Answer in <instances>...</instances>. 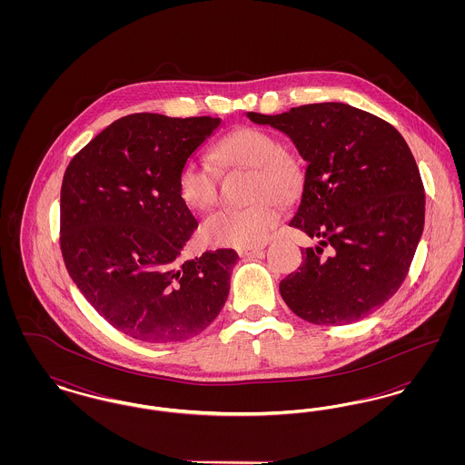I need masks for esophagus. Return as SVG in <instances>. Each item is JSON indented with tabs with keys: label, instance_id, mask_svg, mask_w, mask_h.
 Segmentation results:
<instances>
[{
	"label": "esophagus",
	"instance_id": "obj_1",
	"mask_svg": "<svg viewBox=\"0 0 465 465\" xmlns=\"http://www.w3.org/2000/svg\"><path fill=\"white\" fill-rule=\"evenodd\" d=\"M263 251V247H245V249H239L237 252H239V256H254V254H258V252H262Z\"/></svg>",
	"mask_w": 465,
	"mask_h": 465
}]
</instances>
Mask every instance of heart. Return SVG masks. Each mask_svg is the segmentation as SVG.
Wrapping results in <instances>:
<instances>
[{"label": "heart", "instance_id": "obj_1", "mask_svg": "<svg viewBox=\"0 0 465 465\" xmlns=\"http://www.w3.org/2000/svg\"><path fill=\"white\" fill-rule=\"evenodd\" d=\"M209 160L223 171H251L249 200L243 209L216 213L202 226L203 239L213 245L245 249L265 242L277 226L281 213L272 202L291 205L305 186L303 162L284 152L277 135L256 127H241L222 137L211 150ZM179 195L200 213L211 211L220 200L218 173L207 165L188 162L177 177Z\"/></svg>", "mask_w": 465, "mask_h": 465}]
</instances>
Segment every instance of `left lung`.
I'll return each instance as SVG.
<instances>
[{
  "label": "left lung",
  "mask_w": 465,
  "mask_h": 465,
  "mask_svg": "<svg viewBox=\"0 0 465 465\" xmlns=\"http://www.w3.org/2000/svg\"><path fill=\"white\" fill-rule=\"evenodd\" d=\"M247 116L288 134L309 163L289 226L319 245L302 249L298 272L281 281L286 305L319 326L368 317L404 282L423 232V183L406 141L343 103Z\"/></svg>",
  "instance_id": "left-lung-1"
}]
</instances>
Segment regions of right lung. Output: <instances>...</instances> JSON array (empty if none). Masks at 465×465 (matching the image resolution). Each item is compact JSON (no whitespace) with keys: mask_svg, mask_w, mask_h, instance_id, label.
<instances>
[{"mask_svg":"<svg viewBox=\"0 0 465 465\" xmlns=\"http://www.w3.org/2000/svg\"><path fill=\"white\" fill-rule=\"evenodd\" d=\"M220 118L134 113L113 122L67 165L61 251L95 312L135 340L183 341L203 331L230 292L233 249L181 262L199 223L177 177Z\"/></svg>","mask_w":465,"mask_h":465,"instance_id":"obj_1","label":"right lung"}]
</instances>
